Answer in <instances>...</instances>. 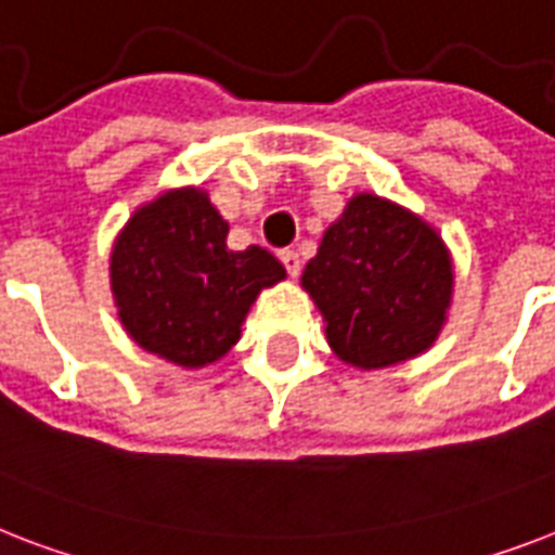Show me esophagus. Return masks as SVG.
I'll use <instances>...</instances> for the list:
<instances>
[{
    "instance_id": "34e87169",
    "label": "esophagus",
    "mask_w": 555,
    "mask_h": 555,
    "mask_svg": "<svg viewBox=\"0 0 555 555\" xmlns=\"http://www.w3.org/2000/svg\"><path fill=\"white\" fill-rule=\"evenodd\" d=\"M279 259H282V264H285V270L291 273V276H299L301 259L296 250H282V254H279Z\"/></svg>"
}]
</instances>
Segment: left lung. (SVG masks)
Instances as JSON below:
<instances>
[{
    "instance_id": "left-lung-1",
    "label": "left lung",
    "mask_w": 555,
    "mask_h": 555,
    "mask_svg": "<svg viewBox=\"0 0 555 555\" xmlns=\"http://www.w3.org/2000/svg\"><path fill=\"white\" fill-rule=\"evenodd\" d=\"M301 287L322 310L333 353L376 371L434 345L448 319L453 264L425 219L359 193L324 231Z\"/></svg>"
}]
</instances>
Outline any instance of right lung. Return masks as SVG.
<instances>
[{
    "mask_svg": "<svg viewBox=\"0 0 555 555\" xmlns=\"http://www.w3.org/2000/svg\"><path fill=\"white\" fill-rule=\"evenodd\" d=\"M282 279L285 268L264 247H228V222L202 188L139 207L111 254L121 327L139 348L191 371L236 345L259 291Z\"/></svg>",
    "mask_w": 555,
    "mask_h": 555,
    "instance_id": "1",
    "label": "right lung"
}]
</instances>
